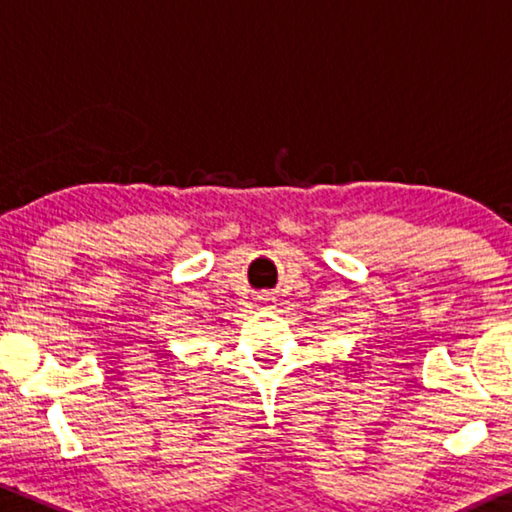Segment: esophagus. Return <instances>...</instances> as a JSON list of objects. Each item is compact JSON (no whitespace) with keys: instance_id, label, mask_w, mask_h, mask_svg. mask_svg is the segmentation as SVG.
<instances>
[{"instance_id":"34e87169","label":"esophagus","mask_w":512,"mask_h":512,"mask_svg":"<svg viewBox=\"0 0 512 512\" xmlns=\"http://www.w3.org/2000/svg\"><path fill=\"white\" fill-rule=\"evenodd\" d=\"M256 302H261V304H274V295L267 293V290H265V293H258V295H256Z\"/></svg>"}]
</instances>
